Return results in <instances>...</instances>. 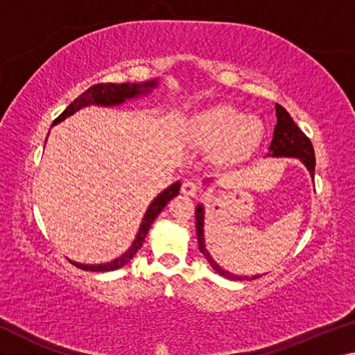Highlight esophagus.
<instances>
[{"mask_svg": "<svg viewBox=\"0 0 355 355\" xmlns=\"http://www.w3.org/2000/svg\"><path fill=\"white\" fill-rule=\"evenodd\" d=\"M182 192L184 196L194 197V196H197V192H199V184L192 182V180H184L182 184Z\"/></svg>", "mask_w": 355, "mask_h": 355, "instance_id": "esophagus-1", "label": "esophagus"}]
</instances>
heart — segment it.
Masks as SVG:
<instances>
[{
    "instance_id": "b5f03b06",
    "label": "heart",
    "mask_w": 355,
    "mask_h": 355,
    "mask_svg": "<svg viewBox=\"0 0 355 355\" xmlns=\"http://www.w3.org/2000/svg\"><path fill=\"white\" fill-rule=\"evenodd\" d=\"M189 137L197 147L213 150L219 163L235 164L248 158L263 137V123L230 105H216L189 120Z\"/></svg>"
}]
</instances>
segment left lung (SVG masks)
I'll return each instance as SVG.
<instances>
[{
	"label": "left lung",
	"instance_id": "left-lung-1",
	"mask_svg": "<svg viewBox=\"0 0 355 355\" xmlns=\"http://www.w3.org/2000/svg\"><path fill=\"white\" fill-rule=\"evenodd\" d=\"M275 116H277V123L274 128V137L269 146L268 156H288V158H299L307 167L311 178H315V150L311 142L302 130H300L294 120L291 119L290 114L284 106L275 105ZM196 230H197V239H199V249L208 263L211 264V268L222 277L233 279V280H254L261 277V275H233L232 272L222 269L218 263L213 260V257L208 254L205 249V238H203V207L197 205L196 208Z\"/></svg>",
	"mask_w": 355,
	"mask_h": 355
}]
</instances>
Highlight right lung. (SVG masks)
Here are the masks:
<instances>
[{
	"instance_id": "add662e5",
	"label": "right lung",
	"mask_w": 355,
	"mask_h": 355,
	"mask_svg": "<svg viewBox=\"0 0 355 355\" xmlns=\"http://www.w3.org/2000/svg\"><path fill=\"white\" fill-rule=\"evenodd\" d=\"M158 86V80H152V81H146V83H123V84H114V83H98L94 84L92 87H89L87 91H84L80 97L75 98L71 103L65 107L64 112L59 116L53 125H56L59 122H62L64 119L70 117L71 114H75L76 111H80L81 107H86L89 105H97V106H114V105H120L123 101L131 100L139 97V95H146L148 92H152V89ZM180 191V182L171 184L169 188L164 189L161 194H158L156 199L150 203V207L147 209L146 216H144L142 224L139 227V232H137L136 239L131 244V248L122 254V257L116 258L110 263H103V264H81L76 261H71L76 268L83 269V271H92V272H107V271H114V269L122 268L123 264H127L131 258L136 255V252L142 248L144 239H146L147 233L152 227L153 220L156 219L163 208L169 203L173 197L178 194Z\"/></svg>"
}]
</instances>
